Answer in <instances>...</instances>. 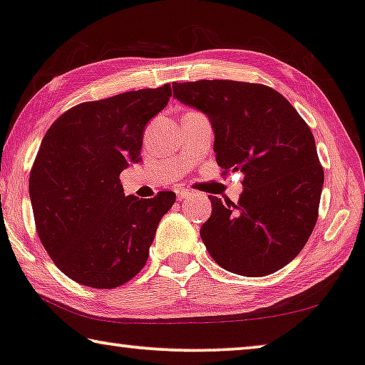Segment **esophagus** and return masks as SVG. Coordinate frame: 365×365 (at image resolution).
I'll use <instances>...</instances> for the list:
<instances>
[{
    "mask_svg": "<svg viewBox=\"0 0 365 365\" xmlns=\"http://www.w3.org/2000/svg\"><path fill=\"white\" fill-rule=\"evenodd\" d=\"M192 195H193V192H190V190H185V188L177 190V198H178V201L192 198Z\"/></svg>",
    "mask_w": 365,
    "mask_h": 365,
    "instance_id": "obj_1",
    "label": "esophagus"
}]
</instances>
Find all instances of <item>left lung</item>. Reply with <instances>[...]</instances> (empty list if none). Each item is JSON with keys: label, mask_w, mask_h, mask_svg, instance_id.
I'll return each instance as SVG.
<instances>
[{"label": "left lung", "mask_w": 365, "mask_h": 365, "mask_svg": "<svg viewBox=\"0 0 365 365\" xmlns=\"http://www.w3.org/2000/svg\"><path fill=\"white\" fill-rule=\"evenodd\" d=\"M173 96L210 118L216 162L244 173L237 203L210 195L200 236L222 269L274 274L300 254L318 220L324 172L312 129L279 91L260 83H173Z\"/></svg>", "instance_id": "8db88e82"}]
</instances>
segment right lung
<instances>
[{
  "label": "right lung",
  "instance_id": "obj_1",
  "mask_svg": "<svg viewBox=\"0 0 365 365\" xmlns=\"http://www.w3.org/2000/svg\"><path fill=\"white\" fill-rule=\"evenodd\" d=\"M170 96L165 83L80 103L43 135L29 175L36 231L53 264L81 285L116 288L148 262L175 193L126 197L119 175L140 160L145 124Z\"/></svg>",
  "mask_w": 365,
  "mask_h": 365
}]
</instances>
